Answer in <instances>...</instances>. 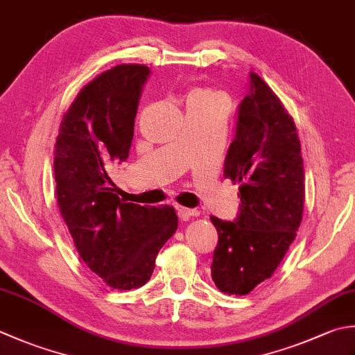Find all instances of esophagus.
<instances>
[{
    "label": "esophagus",
    "mask_w": 355,
    "mask_h": 355,
    "mask_svg": "<svg viewBox=\"0 0 355 355\" xmlns=\"http://www.w3.org/2000/svg\"><path fill=\"white\" fill-rule=\"evenodd\" d=\"M175 209L178 211V215L180 218L182 220H187L189 217H197V215L200 214L197 209H189V207H184V206H180L177 205Z\"/></svg>",
    "instance_id": "1"
}]
</instances>
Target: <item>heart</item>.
Here are the masks:
<instances>
[{
    "label": "heart",
    "instance_id": "heart-1",
    "mask_svg": "<svg viewBox=\"0 0 355 355\" xmlns=\"http://www.w3.org/2000/svg\"><path fill=\"white\" fill-rule=\"evenodd\" d=\"M217 101H221L220 96L209 87H193L184 96V106L187 110H196L209 106Z\"/></svg>",
    "mask_w": 355,
    "mask_h": 355
}]
</instances>
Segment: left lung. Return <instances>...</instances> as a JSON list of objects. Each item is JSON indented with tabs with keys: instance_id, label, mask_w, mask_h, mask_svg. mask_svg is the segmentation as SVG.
<instances>
[{
	"instance_id": "1",
	"label": "left lung",
	"mask_w": 355,
	"mask_h": 355,
	"mask_svg": "<svg viewBox=\"0 0 355 355\" xmlns=\"http://www.w3.org/2000/svg\"><path fill=\"white\" fill-rule=\"evenodd\" d=\"M249 78L223 172L239 184L240 212L234 221L211 217L218 232L212 280L229 295H246L274 274L295 240L304 205L295 123L259 75Z\"/></svg>"
}]
</instances>
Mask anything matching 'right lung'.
<instances>
[{
	"label": "right lung",
	"mask_w": 355,
	"mask_h": 355,
	"mask_svg": "<svg viewBox=\"0 0 355 355\" xmlns=\"http://www.w3.org/2000/svg\"><path fill=\"white\" fill-rule=\"evenodd\" d=\"M144 64H118L80 90L60 124L53 172L61 217L87 268L107 286L148 283L178 227L172 206L123 203L107 171L129 155Z\"/></svg>",
	"instance_id": "add662e5"
}]
</instances>
